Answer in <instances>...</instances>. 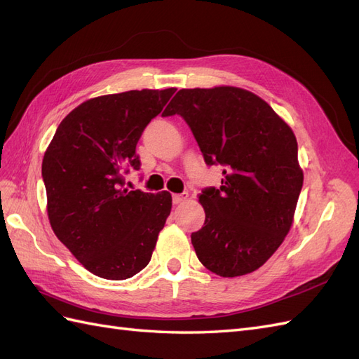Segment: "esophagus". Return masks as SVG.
I'll return each mask as SVG.
<instances>
[{
    "label": "esophagus",
    "mask_w": 359,
    "mask_h": 359,
    "mask_svg": "<svg viewBox=\"0 0 359 359\" xmlns=\"http://www.w3.org/2000/svg\"><path fill=\"white\" fill-rule=\"evenodd\" d=\"M189 199V193L184 191V193H180V194H173L172 196V201L175 205H180V203H184Z\"/></svg>",
    "instance_id": "esophagus-1"
}]
</instances>
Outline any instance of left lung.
<instances>
[{"instance_id": "8db88e82", "label": "left lung", "mask_w": 359, "mask_h": 359, "mask_svg": "<svg viewBox=\"0 0 359 359\" xmlns=\"http://www.w3.org/2000/svg\"><path fill=\"white\" fill-rule=\"evenodd\" d=\"M181 115L206 165L226 166L220 190H203L191 244L220 277L253 273L289 233L302 189L295 133L265 100L238 86L180 90L163 116Z\"/></svg>"}]
</instances>
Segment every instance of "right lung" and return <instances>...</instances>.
<instances>
[{
	"label": "right lung",
	"mask_w": 359,
	"mask_h": 359,
	"mask_svg": "<svg viewBox=\"0 0 359 359\" xmlns=\"http://www.w3.org/2000/svg\"><path fill=\"white\" fill-rule=\"evenodd\" d=\"M175 91L94 97L62 119L46 148L41 175L52 231L97 277L130 278L153 256L172 196L123 187V170L139 169L137 140Z\"/></svg>",
	"instance_id": "right-lung-1"
}]
</instances>
